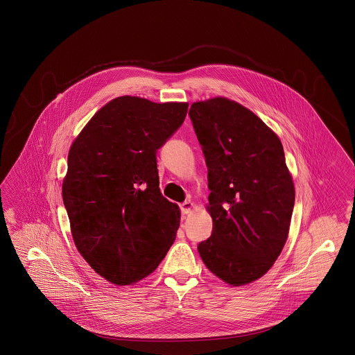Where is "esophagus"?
Instances as JSON below:
<instances>
[{
    "mask_svg": "<svg viewBox=\"0 0 355 355\" xmlns=\"http://www.w3.org/2000/svg\"><path fill=\"white\" fill-rule=\"evenodd\" d=\"M192 202L191 201H184V202H182L181 205H180V209H181V213L183 216H186V214H189L191 213V209H192Z\"/></svg>",
    "mask_w": 355,
    "mask_h": 355,
    "instance_id": "obj_1",
    "label": "esophagus"
}]
</instances>
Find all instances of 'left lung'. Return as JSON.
Returning <instances> with one entry per match:
<instances>
[{"label":"left lung","instance_id":"left-lung-1","mask_svg":"<svg viewBox=\"0 0 355 355\" xmlns=\"http://www.w3.org/2000/svg\"><path fill=\"white\" fill-rule=\"evenodd\" d=\"M208 166L213 231L198 245L210 272L232 286L268 272L285 246L295 189L279 139L249 109L216 97L191 105Z\"/></svg>","mask_w":355,"mask_h":355}]
</instances>
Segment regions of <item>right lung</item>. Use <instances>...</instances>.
Instances as JSON below:
<instances>
[{
	"instance_id": "right-lung-1",
	"label": "right lung",
	"mask_w": 355,
	"mask_h": 355,
	"mask_svg": "<svg viewBox=\"0 0 355 355\" xmlns=\"http://www.w3.org/2000/svg\"><path fill=\"white\" fill-rule=\"evenodd\" d=\"M187 107L114 98L70 147L62 201L73 240L91 268L114 285L154 272L175 239L181 213L160 192L156 154Z\"/></svg>"
}]
</instances>
